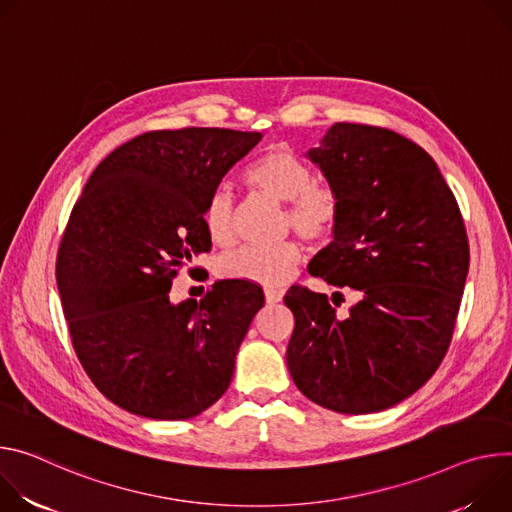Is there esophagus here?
I'll use <instances>...</instances> for the list:
<instances>
[{"mask_svg":"<svg viewBox=\"0 0 512 512\" xmlns=\"http://www.w3.org/2000/svg\"><path fill=\"white\" fill-rule=\"evenodd\" d=\"M264 297H266V303L268 305H274V303H280L282 297H285V293H282V289H264Z\"/></svg>","mask_w":512,"mask_h":512,"instance_id":"obj_1","label":"esophagus"}]
</instances>
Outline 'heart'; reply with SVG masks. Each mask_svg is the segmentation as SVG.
Segmentation results:
<instances>
[{"instance_id": "b5f03b06", "label": "heart", "mask_w": 512, "mask_h": 512, "mask_svg": "<svg viewBox=\"0 0 512 512\" xmlns=\"http://www.w3.org/2000/svg\"><path fill=\"white\" fill-rule=\"evenodd\" d=\"M246 185L280 203H287V225L307 242L319 244L333 238L344 211V199L331 183L317 181L311 166L289 148H270L246 168ZM203 225L213 244L230 246L234 242V201L232 195L217 189L203 207ZM303 260L297 242L274 248L244 246L219 258V274L258 282L278 289L293 278Z\"/></svg>"}]
</instances>
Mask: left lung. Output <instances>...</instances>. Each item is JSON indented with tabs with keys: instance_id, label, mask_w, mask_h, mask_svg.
<instances>
[{
	"instance_id": "obj_1",
	"label": "left lung",
	"mask_w": 512,
	"mask_h": 512,
	"mask_svg": "<svg viewBox=\"0 0 512 512\" xmlns=\"http://www.w3.org/2000/svg\"><path fill=\"white\" fill-rule=\"evenodd\" d=\"M307 156L344 199L309 272L362 299L342 319L327 295L291 287L289 372L329 411L378 413L417 392L449 348L470 266L466 225L435 160L392 130L339 122Z\"/></svg>"
}]
</instances>
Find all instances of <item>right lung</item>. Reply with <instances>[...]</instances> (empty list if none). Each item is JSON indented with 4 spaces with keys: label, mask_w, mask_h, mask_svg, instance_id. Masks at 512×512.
Returning a JSON list of instances; mask_svg holds the SVG:
<instances>
[{
    "label": "right lung",
    "mask_w": 512,
    "mask_h": 512,
    "mask_svg": "<svg viewBox=\"0 0 512 512\" xmlns=\"http://www.w3.org/2000/svg\"><path fill=\"white\" fill-rule=\"evenodd\" d=\"M260 132L156 130L107 154L77 199L56 256L71 342L93 384L128 413L183 421L227 390L264 293L219 280L170 303L179 268L211 250L205 201Z\"/></svg>",
    "instance_id": "obj_1"
}]
</instances>
